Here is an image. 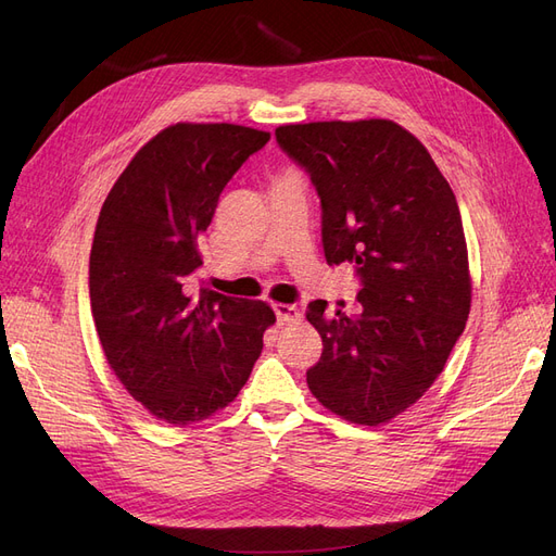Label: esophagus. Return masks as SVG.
<instances>
[{
  "mask_svg": "<svg viewBox=\"0 0 556 556\" xmlns=\"http://www.w3.org/2000/svg\"><path fill=\"white\" fill-rule=\"evenodd\" d=\"M274 313H276L278 325H294L301 319V311L296 306H290V304H276Z\"/></svg>",
  "mask_w": 556,
  "mask_h": 556,
  "instance_id": "34e87169",
  "label": "esophagus"
}]
</instances>
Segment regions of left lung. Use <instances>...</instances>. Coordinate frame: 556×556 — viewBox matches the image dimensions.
Here are the masks:
<instances>
[{"label":"left lung","mask_w":556,"mask_h":556,"mask_svg":"<svg viewBox=\"0 0 556 556\" xmlns=\"http://www.w3.org/2000/svg\"><path fill=\"white\" fill-rule=\"evenodd\" d=\"M280 150L311 176L329 264H355L359 313L308 304L323 357L313 396L350 422L396 417L439 378L470 311L468 252L450 182L410 131L392 121L276 129Z\"/></svg>","instance_id":"left-lung-1"}]
</instances>
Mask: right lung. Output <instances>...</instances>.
I'll list each match as a JSON object with an SVG mask.
<instances>
[{
  "mask_svg": "<svg viewBox=\"0 0 556 556\" xmlns=\"http://www.w3.org/2000/svg\"><path fill=\"white\" fill-rule=\"evenodd\" d=\"M268 131L178 123L111 188L90 250V306L113 374L148 413L185 427L237 399L276 323L264 301L199 288V239L225 185Z\"/></svg>",
  "mask_w": 556,
  "mask_h": 556,
  "instance_id": "1",
  "label": "right lung"
}]
</instances>
